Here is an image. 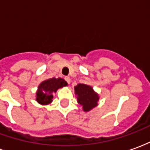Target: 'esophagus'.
<instances>
[{
	"instance_id": "esophagus-1",
	"label": "esophagus",
	"mask_w": 150,
	"mask_h": 150,
	"mask_svg": "<svg viewBox=\"0 0 150 150\" xmlns=\"http://www.w3.org/2000/svg\"><path fill=\"white\" fill-rule=\"evenodd\" d=\"M65 80L67 82V83H68V84H70V83H71V78H70V77H68V76H67V77H65Z\"/></svg>"
}]
</instances>
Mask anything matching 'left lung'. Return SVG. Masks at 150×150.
<instances>
[{"instance_id": "left-lung-1", "label": "left lung", "mask_w": 150, "mask_h": 150, "mask_svg": "<svg viewBox=\"0 0 150 150\" xmlns=\"http://www.w3.org/2000/svg\"><path fill=\"white\" fill-rule=\"evenodd\" d=\"M75 95L77 102L84 112H89L98 105L100 96L90 85L79 83L75 88Z\"/></svg>"}]
</instances>
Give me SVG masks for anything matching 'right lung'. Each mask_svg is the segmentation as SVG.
<instances>
[{
  "mask_svg": "<svg viewBox=\"0 0 150 150\" xmlns=\"http://www.w3.org/2000/svg\"><path fill=\"white\" fill-rule=\"evenodd\" d=\"M66 86H67V83L62 78H52L44 80L38 85L36 92V101L42 105L51 104L54 93L58 89Z\"/></svg>",
  "mask_w": 150,
  "mask_h": 150,
  "instance_id": "1",
  "label": "right lung"
}]
</instances>
